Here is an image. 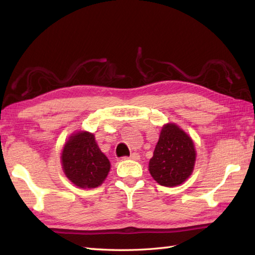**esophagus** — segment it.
<instances>
[{
    "label": "esophagus",
    "mask_w": 255,
    "mask_h": 255,
    "mask_svg": "<svg viewBox=\"0 0 255 255\" xmlns=\"http://www.w3.org/2000/svg\"><path fill=\"white\" fill-rule=\"evenodd\" d=\"M139 158H140V155L136 152L131 153L130 156H125V159H132V160H139Z\"/></svg>",
    "instance_id": "34e87169"
}]
</instances>
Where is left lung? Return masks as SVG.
<instances>
[{"label":"left lung","instance_id":"1","mask_svg":"<svg viewBox=\"0 0 255 255\" xmlns=\"http://www.w3.org/2000/svg\"><path fill=\"white\" fill-rule=\"evenodd\" d=\"M196 152L192 139L174 124L163 126L149 171L162 186L180 185L192 174Z\"/></svg>","mask_w":255,"mask_h":255}]
</instances>
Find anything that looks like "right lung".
<instances>
[{"label": "right lung", "instance_id": "obj_1", "mask_svg": "<svg viewBox=\"0 0 255 255\" xmlns=\"http://www.w3.org/2000/svg\"><path fill=\"white\" fill-rule=\"evenodd\" d=\"M61 160L67 177L82 188L101 185L111 169L110 161L100 150L94 134L86 131L70 137L64 144Z\"/></svg>", "mask_w": 255, "mask_h": 255}]
</instances>
